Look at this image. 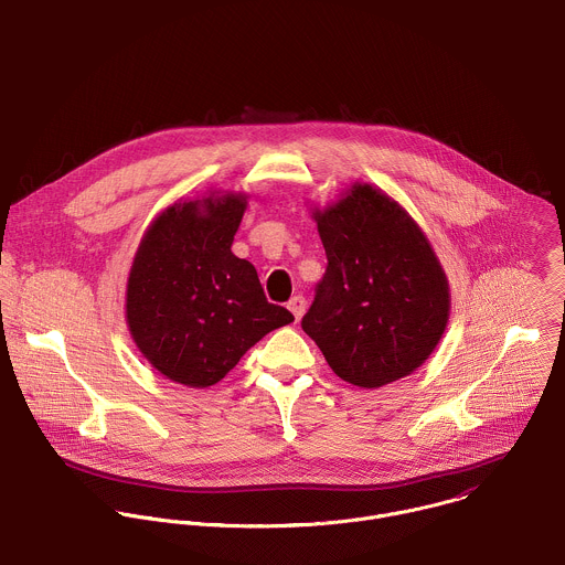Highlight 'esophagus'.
Masks as SVG:
<instances>
[{
    "label": "esophagus",
    "instance_id": "esophagus-1",
    "mask_svg": "<svg viewBox=\"0 0 565 565\" xmlns=\"http://www.w3.org/2000/svg\"><path fill=\"white\" fill-rule=\"evenodd\" d=\"M288 310L292 312L295 321H299V319L303 317V312H306V299H303V297H292V299L288 301Z\"/></svg>",
    "mask_w": 565,
    "mask_h": 565
}]
</instances>
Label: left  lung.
<instances>
[{
	"label": "left lung",
	"instance_id": "1",
	"mask_svg": "<svg viewBox=\"0 0 565 565\" xmlns=\"http://www.w3.org/2000/svg\"><path fill=\"white\" fill-rule=\"evenodd\" d=\"M328 270L301 321L332 372L379 390L414 374L451 315L447 273L420 224L376 184L310 206Z\"/></svg>",
	"mask_w": 565,
	"mask_h": 565
}]
</instances>
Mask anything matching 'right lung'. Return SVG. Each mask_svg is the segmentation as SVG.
I'll use <instances>...</instances> for the list:
<instances>
[{"instance_id":"obj_1","label":"right lung","mask_w":565,"mask_h":565,"mask_svg":"<svg viewBox=\"0 0 565 565\" xmlns=\"http://www.w3.org/2000/svg\"><path fill=\"white\" fill-rule=\"evenodd\" d=\"M248 198L222 189L180 198L136 248L125 321L147 363L178 385L220 383L259 339L295 321L266 301L255 266L231 250Z\"/></svg>"}]
</instances>
